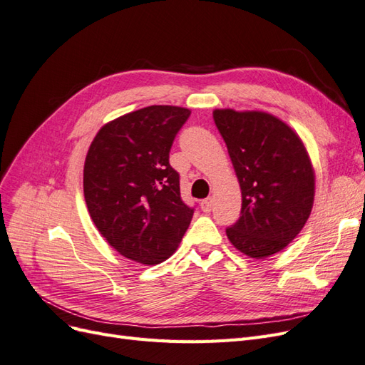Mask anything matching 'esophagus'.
<instances>
[{"mask_svg": "<svg viewBox=\"0 0 365 365\" xmlns=\"http://www.w3.org/2000/svg\"><path fill=\"white\" fill-rule=\"evenodd\" d=\"M212 207H213V200H212V197H207V200H204L201 202V208H202V212H205V213L212 212Z\"/></svg>", "mask_w": 365, "mask_h": 365, "instance_id": "esophagus-1", "label": "esophagus"}]
</instances>
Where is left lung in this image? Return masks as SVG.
<instances>
[{
    "label": "left lung",
    "instance_id": "left-lung-1",
    "mask_svg": "<svg viewBox=\"0 0 365 365\" xmlns=\"http://www.w3.org/2000/svg\"><path fill=\"white\" fill-rule=\"evenodd\" d=\"M213 118L242 192L240 217L227 228L231 244L252 259L289 245L312 212L315 172L297 132L263 111L215 109Z\"/></svg>",
    "mask_w": 365,
    "mask_h": 365
}]
</instances>
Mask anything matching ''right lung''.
Returning a JSON list of instances; mask_svg holds the SVG:
<instances>
[{"instance_id":"obj_1","label":"right lung","mask_w":365,"mask_h":365,"mask_svg":"<svg viewBox=\"0 0 365 365\" xmlns=\"http://www.w3.org/2000/svg\"><path fill=\"white\" fill-rule=\"evenodd\" d=\"M190 109L152 105L103 125L88 149L83 195L105 240L143 264L169 259L190 225L193 208L180 193L169 152Z\"/></svg>"}]
</instances>
